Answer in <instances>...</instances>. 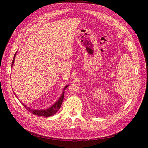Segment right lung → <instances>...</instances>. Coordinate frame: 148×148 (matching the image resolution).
<instances>
[{
    "mask_svg": "<svg viewBox=\"0 0 148 148\" xmlns=\"http://www.w3.org/2000/svg\"><path fill=\"white\" fill-rule=\"evenodd\" d=\"M16 53L14 54V58L12 61V67H13V65L14 64V58L15 56H16ZM69 86V84L65 86V88L64 89V90H65ZM15 95V94H14ZM64 91H63V92L62 94V95H60V97H59V99H58V100L56 102L54 105H53L49 107L48 108L46 109V110H33L32 108H30V107H28L27 106L25 105L24 103H23L22 101H20V102L22 103V105L25 107V109H26L27 111L31 112V113L35 115H37V116H44V117H49V116H51L53 115H54V114H56L58 112V111L60 109L61 105H62V103L63 101V99H64Z\"/></svg>",
    "mask_w": 148,
    "mask_h": 148,
    "instance_id": "1",
    "label": "right lung"
}]
</instances>
